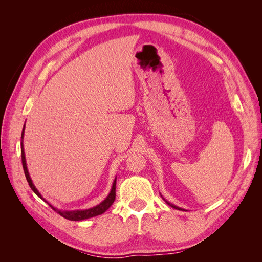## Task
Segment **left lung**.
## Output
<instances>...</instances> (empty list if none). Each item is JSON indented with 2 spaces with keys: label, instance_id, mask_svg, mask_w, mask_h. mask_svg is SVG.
Returning <instances> with one entry per match:
<instances>
[{
  "label": "left lung",
  "instance_id": "obj_1",
  "mask_svg": "<svg viewBox=\"0 0 262 262\" xmlns=\"http://www.w3.org/2000/svg\"><path fill=\"white\" fill-rule=\"evenodd\" d=\"M160 194H161V193H160ZM161 196H162V198H163V200H164V201H165V202H166V203H167V204H168V205H170V207H171V208H173V209H177V210H180V211H185V210H184V209H181V208H179V207H177V205H175V204H172V203H170V202H168V201H167V200H165V199H164V196H163V195H162V194H161Z\"/></svg>",
  "mask_w": 262,
  "mask_h": 262
}]
</instances>
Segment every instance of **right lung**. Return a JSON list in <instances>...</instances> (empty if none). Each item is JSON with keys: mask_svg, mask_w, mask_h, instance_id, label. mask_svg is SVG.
I'll return each mask as SVG.
<instances>
[{"mask_svg": "<svg viewBox=\"0 0 262 262\" xmlns=\"http://www.w3.org/2000/svg\"><path fill=\"white\" fill-rule=\"evenodd\" d=\"M24 132H25V124H24V128H23V131H21V143H20V150H21V163H23V168H24V172H25V176H26V179L28 181V185L29 187L31 188V190L40 198V199H42L45 202L48 203L50 207L57 212L59 213L61 216H63L67 220H70V221H83V220H86V219H90V217H94V216H97V215H100V214L105 213L110 207H112V204L114 203L115 199H116V181H117V177L115 178L114 182H113V187H112V190H110L109 194L106 196V199L100 202L99 204H97L96 207H93L91 209H86V210H73V211H62V210H59L57 208H54L53 205H51L48 201H47L46 199H43L41 193L38 191L37 188L35 187V185L33 184V180H31L30 176H29V172H28V168H27V164H26V157H25V152H24V144H23V139H24Z\"/></svg>", "mask_w": 262, "mask_h": 262, "instance_id": "right-lung-1", "label": "right lung"}]
</instances>
